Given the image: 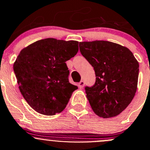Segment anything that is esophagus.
<instances>
[{
    "instance_id": "esophagus-1",
    "label": "esophagus",
    "mask_w": 150,
    "mask_h": 150,
    "mask_svg": "<svg viewBox=\"0 0 150 150\" xmlns=\"http://www.w3.org/2000/svg\"><path fill=\"white\" fill-rule=\"evenodd\" d=\"M84 83H84V81H81L78 83V87L81 88H81H83V86H84Z\"/></svg>"
}]
</instances>
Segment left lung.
<instances>
[{"instance_id":"1","label":"left lung","mask_w":150,"mask_h":150,"mask_svg":"<svg viewBox=\"0 0 150 150\" xmlns=\"http://www.w3.org/2000/svg\"><path fill=\"white\" fill-rule=\"evenodd\" d=\"M79 48L96 72L95 84L85 86L92 110L103 118L119 115L136 92L138 62L128 48L112 42H80Z\"/></svg>"}]
</instances>
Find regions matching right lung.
<instances>
[{
    "label": "right lung",
    "instance_id": "1",
    "mask_svg": "<svg viewBox=\"0 0 150 150\" xmlns=\"http://www.w3.org/2000/svg\"><path fill=\"white\" fill-rule=\"evenodd\" d=\"M78 52L75 40L46 38L23 49L14 63L18 87L38 113L54 115L65 109L78 86L69 81L66 61Z\"/></svg>",
    "mask_w": 150,
    "mask_h": 150
}]
</instances>
